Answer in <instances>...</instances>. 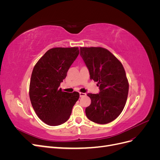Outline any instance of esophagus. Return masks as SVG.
<instances>
[{
  "label": "esophagus",
  "mask_w": 160,
  "mask_h": 160,
  "mask_svg": "<svg viewBox=\"0 0 160 160\" xmlns=\"http://www.w3.org/2000/svg\"><path fill=\"white\" fill-rule=\"evenodd\" d=\"M86 95V93H79V96L80 98H83V97L85 96Z\"/></svg>",
  "instance_id": "esophagus-1"
}]
</instances>
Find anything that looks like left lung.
<instances>
[{
    "mask_svg": "<svg viewBox=\"0 0 160 160\" xmlns=\"http://www.w3.org/2000/svg\"><path fill=\"white\" fill-rule=\"evenodd\" d=\"M80 55L90 79L99 87V93L88 94L91 103L85 109L87 117L99 124L113 122L122 112L128 98L129 84L123 67L104 48L81 47Z\"/></svg>",
    "mask_w": 160,
    "mask_h": 160,
    "instance_id": "obj_1",
    "label": "left lung"
}]
</instances>
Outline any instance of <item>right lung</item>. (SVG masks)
I'll return each mask as SVG.
<instances>
[{"label": "right lung", "mask_w": 160, "mask_h": 160, "mask_svg": "<svg viewBox=\"0 0 160 160\" xmlns=\"http://www.w3.org/2000/svg\"><path fill=\"white\" fill-rule=\"evenodd\" d=\"M79 53L78 47L52 48L34 67L29 87L31 102L38 117L51 126L66 122L79 98L78 92L70 93L59 88Z\"/></svg>", "instance_id": "right-lung-1"}]
</instances>
